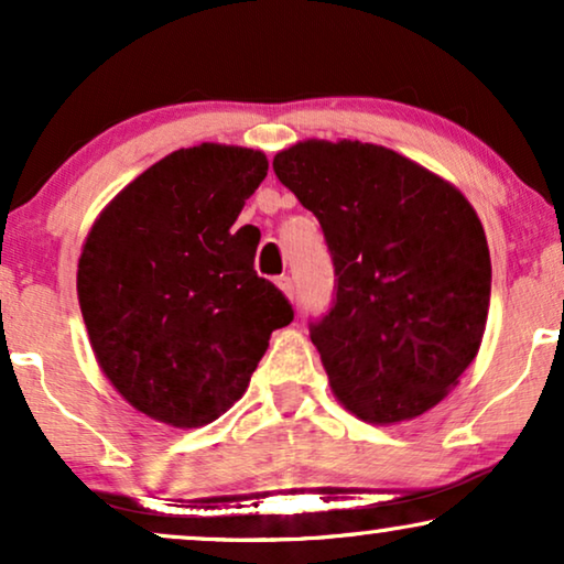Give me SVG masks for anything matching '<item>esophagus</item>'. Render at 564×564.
Returning <instances> with one entry per match:
<instances>
[{"label": "esophagus", "mask_w": 564, "mask_h": 564, "mask_svg": "<svg viewBox=\"0 0 564 564\" xmlns=\"http://www.w3.org/2000/svg\"><path fill=\"white\" fill-rule=\"evenodd\" d=\"M276 288H280L290 300H292V295H295V288H292L290 276H276Z\"/></svg>", "instance_id": "obj_1"}]
</instances>
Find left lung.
Instances as JSON below:
<instances>
[{
  "label": "left lung",
  "instance_id": "left-lung-1",
  "mask_svg": "<svg viewBox=\"0 0 564 564\" xmlns=\"http://www.w3.org/2000/svg\"><path fill=\"white\" fill-rule=\"evenodd\" d=\"M274 174L318 218L336 300L311 328L330 390L367 423L419 419L480 349L490 251L467 197L384 145L300 141Z\"/></svg>",
  "mask_w": 564,
  "mask_h": 564
}]
</instances>
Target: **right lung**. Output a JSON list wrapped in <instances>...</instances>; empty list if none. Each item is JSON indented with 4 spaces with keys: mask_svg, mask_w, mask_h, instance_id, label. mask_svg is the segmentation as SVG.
Segmentation results:
<instances>
[{
    "mask_svg": "<svg viewBox=\"0 0 564 564\" xmlns=\"http://www.w3.org/2000/svg\"><path fill=\"white\" fill-rule=\"evenodd\" d=\"M267 169L243 145L169 153L110 199L82 246L76 292L91 351L153 421L213 423L292 321L282 292L253 272L249 226L234 230Z\"/></svg>",
    "mask_w": 564,
    "mask_h": 564,
    "instance_id": "right-lung-1",
    "label": "right lung"
}]
</instances>
